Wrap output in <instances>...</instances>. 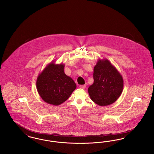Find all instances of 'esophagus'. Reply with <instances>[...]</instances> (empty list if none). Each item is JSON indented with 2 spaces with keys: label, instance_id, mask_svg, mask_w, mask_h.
Wrapping results in <instances>:
<instances>
[{
  "label": "esophagus",
  "instance_id": "1",
  "mask_svg": "<svg viewBox=\"0 0 154 154\" xmlns=\"http://www.w3.org/2000/svg\"><path fill=\"white\" fill-rule=\"evenodd\" d=\"M86 87L85 85H80V88H82V89H85Z\"/></svg>",
  "mask_w": 154,
  "mask_h": 154
}]
</instances>
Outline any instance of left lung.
Here are the masks:
<instances>
[{
  "instance_id": "obj_1",
  "label": "left lung",
  "mask_w": 154,
  "mask_h": 154,
  "mask_svg": "<svg viewBox=\"0 0 154 154\" xmlns=\"http://www.w3.org/2000/svg\"><path fill=\"white\" fill-rule=\"evenodd\" d=\"M94 80L88 93L91 100L99 106L112 104L122 92V76L107 59H98L94 69Z\"/></svg>"
}]
</instances>
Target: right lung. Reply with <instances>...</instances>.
Here are the masks:
<instances>
[{"label":"right lung","instance_id":"right-lung-1","mask_svg":"<svg viewBox=\"0 0 154 154\" xmlns=\"http://www.w3.org/2000/svg\"><path fill=\"white\" fill-rule=\"evenodd\" d=\"M65 64H48L36 81L37 92L45 102L59 106L65 102L77 87L73 80L64 72Z\"/></svg>","mask_w":154,"mask_h":154}]
</instances>
